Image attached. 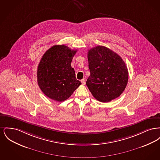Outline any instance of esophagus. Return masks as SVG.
Instances as JSON below:
<instances>
[{"instance_id":"obj_1","label":"esophagus","mask_w":160,"mask_h":160,"mask_svg":"<svg viewBox=\"0 0 160 160\" xmlns=\"http://www.w3.org/2000/svg\"><path fill=\"white\" fill-rule=\"evenodd\" d=\"M81 82H82V84H86V80H85V78H83L82 80H81Z\"/></svg>"}]
</instances>
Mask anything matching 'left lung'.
Listing matches in <instances>:
<instances>
[{"label": "left lung", "instance_id": "8db88e82", "mask_svg": "<svg viewBox=\"0 0 160 160\" xmlns=\"http://www.w3.org/2000/svg\"><path fill=\"white\" fill-rule=\"evenodd\" d=\"M91 75L86 85L95 99L110 102L119 97L128 80L127 67L121 56L104 46H98L88 51Z\"/></svg>", "mask_w": 160, "mask_h": 160}]
</instances>
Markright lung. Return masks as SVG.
<instances>
[{
	"instance_id": "add662e5",
	"label": "right lung",
	"mask_w": 160,
	"mask_h": 160,
	"mask_svg": "<svg viewBox=\"0 0 160 160\" xmlns=\"http://www.w3.org/2000/svg\"><path fill=\"white\" fill-rule=\"evenodd\" d=\"M77 50L65 45L52 46L42 56L37 70L39 88L47 97L62 102L82 84L71 63Z\"/></svg>"
}]
</instances>
